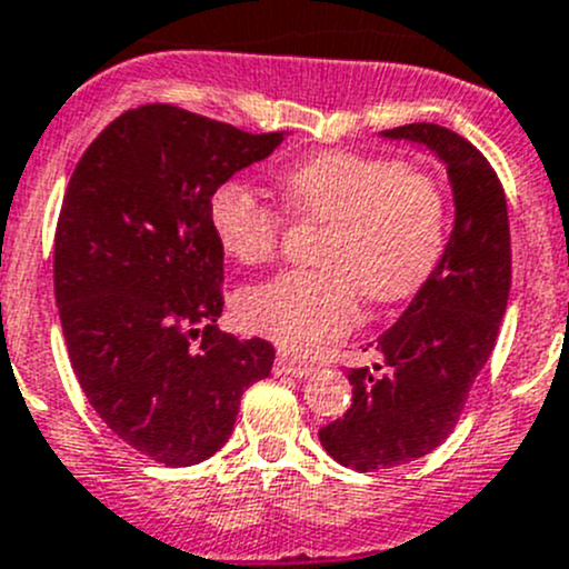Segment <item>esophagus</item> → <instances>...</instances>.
<instances>
[{"instance_id": "obj_1", "label": "esophagus", "mask_w": 569, "mask_h": 569, "mask_svg": "<svg viewBox=\"0 0 569 569\" xmlns=\"http://www.w3.org/2000/svg\"><path fill=\"white\" fill-rule=\"evenodd\" d=\"M317 371V363H308V360H297L291 355H278L274 360V375H289V377H308Z\"/></svg>"}]
</instances>
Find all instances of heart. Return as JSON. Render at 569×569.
Wrapping results in <instances>:
<instances>
[{"label": "heart", "instance_id": "heart-1", "mask_svg": "<svg viewBox=\"0 0 569 569\" xmlns=\"http://www.w3.org/2000/svg\"><path fill=\"white\" fill-rule=\"evenodd\" d=\"M291 214L319 222L317 269L252 286L239 317L280 349L311 355L355 327L360 297L391 306L416 295L446 252L449 209L435 178L399 159L321 151L278 176ZM220 248L242 263L278 252L283 214L244 181L220 183L209 198Z\"/></svg>", "mask_w": 569, "mask_h": 569}]
</instances>
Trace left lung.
Instances as JSON below:
<instances>
[{"mask_svg": "<svg viewBox=\"0 0 569 569\" xmlns=\"http://www.w3.org/2000/svg\"><path fill=\"white\" fill-rule=\"evenodd\" d=\"M429 148L449 173L455 228L443 258L391 330L377 338L382 363L352 369V407L319 429L343 468L386 470L438 449L485 369L512 283L507 194L479 148L438 123L382 131Z\"/></svg>", "mask_w": 569, "mask_h": 569, "instance_id": "obj_1", "label": "left lung"}]
</instances>
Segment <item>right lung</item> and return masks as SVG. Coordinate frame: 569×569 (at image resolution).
<instances>
[{"mask_svg":"<svg viewBox=\"0 0 569 569\" xmlns=\"http://www.w3.org/2000/svg\"><path fill=\"white\" fill-rule=\"evenodd\" d=\"M250 134L170 104L123 112L79 159L54 233V297L93 410L148 460L187 468L226 446L274 347L220 332V183L267 159Z\"/></svg>","mask_w":569,"mask_h":569,"instance_id":"right-lung-1","label":"right lung"}]
</instances>
